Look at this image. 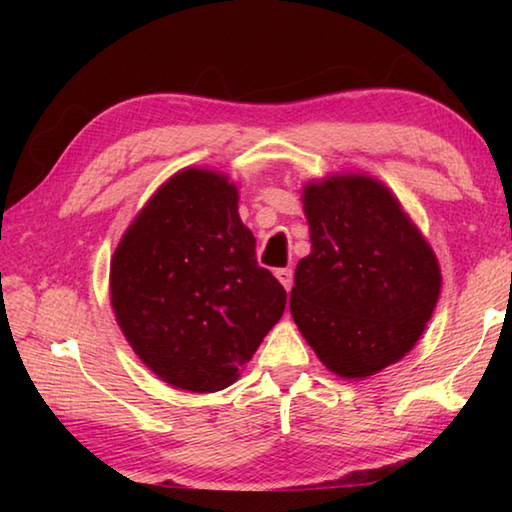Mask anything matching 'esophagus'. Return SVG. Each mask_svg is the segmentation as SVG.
Instances as JSON below:
<instances>
[{"instance_id":"esophagus-1","label":"esophagus","mask_w":512,"mask_h":512,"mask_svg":"<svg viewBox=\"0 0 512 512\" xmlns=\"http://www.w3.org/2000/svg\"><path fill=\"white\" fill-rule=\"evenodd\" d=\"M275 277L282 282L284 289L291 291V287H293V271H291V268H277Z\"/></svg>"}]
</instances>
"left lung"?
I'll return each mask as SVG.
<instances>
[{
	"mask_svg": "<svg viewBox=\"0 0 512 512\" xmlns=\"http://www.w3.org/2000/svg\"><path fill=\"white\" fill-rule=\"evenodd\" d=\"M311 253L296 266L291 316L325 366L375 375L420 339L440 293L436 255L377 180L305 187Z\"/></svg>",
	"mask_w": 512,
	"mask_h": 512,
	"instance_id": "left-lung-1",
	"label": "left lung"
}]
</instances>
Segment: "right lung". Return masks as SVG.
<instances>
[{
	"label": "right lung",
	"mask_w": 512,
	"mask_h": 512,
	"mask_svg": "<svg viewBox=\"0 0 512 512\" xmlns=\"http://www.w3.org/2000/svg\"><path fill=\"white\" fill-rule=\"evenodd\" d=\"M110 296L137 357L192 393L232 384L287 305L257 264L237 187L207 169L176 173L146 203L112 257Z\"/></svg>",
	"instance_id": "1"
}]
</instances>
